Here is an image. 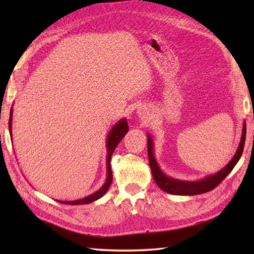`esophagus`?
<instances>
[{
	"label": "esophagus",
	"instance_id": "esophagus-1",
	"mask_svg": "<svg viewBox=\"0 0 254 254\" xmlns=\"http://www.w3.org/2000/svg\"><path fill=\"white\" fill-rule=\"evenodd\" d=\"M146 113H147V112H146V110H145V109H144V108H143V109H139V110L137 111V115L139 116V118H142V119H144V118H146V116H147V115H146Z\"/></svg>",
	"mask_w": 254,
	"mask_h": 254
}]
</instances>
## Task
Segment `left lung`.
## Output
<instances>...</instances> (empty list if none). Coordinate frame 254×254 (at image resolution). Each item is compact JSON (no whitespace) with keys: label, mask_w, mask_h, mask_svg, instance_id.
<instances>
[{"label":"left lung","mask_w":254,"mask_h":254,"mask_svg":"<svg viewBox=\"0 0 254 254\" xmlns=\"http://www.w3.org/2000/svg\"><path fill=\"white\" fill-rule=\"evenodd\" d=\"M245 141H246V122H244V127H242V135H241L238 149H237L233 159H231L222 170L216 172V174L205 177L201 180L187 181V180L175 179V178L167 176L165 172L160 169V167L157 163V160H156L155 154H154L153 137L148 133L147 134L148 159H149L150 170H152L153 178L156 182V185H157L163 191L170 194H175V195H196V194H202V193L213 190V189L216 188L219 183L230 174V171L234 169L236 164L239 161L242 152H244Z\"/></svg>","instance_id":"obj_1"}]
</instances>
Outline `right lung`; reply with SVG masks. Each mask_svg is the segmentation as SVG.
<instances>
[{
    "instance_id": "1",
    "label": "right lung",
    "mask_w": 254,
    "mask_h": 254,
    "mask_svg": "<svg viewBox=\"0 0 254 254\" xmlns=\"http://www.w3.org/2000/svg\"><path fill=\"white\" fill-rule=\"evenodd\" d=\"M12 117H13V108H10V112H9V121H8V128H9V134L12 136ZM128 131V126H127V119H121L120 121H118L115 126L111 127V130L109 134L107 135L106 139V147H107V179L98 191H96L95 193L90 194V195L79 198V199H75V201H58L62 204H69V205H80V204H89L94 201H97V199L102 197L107 193L108 189H109L111 182H112V171H111V166H110V159L111 156L115 152V149L117 147V145L121 142V139L124 137V135L127 133Z\"/></svg>"
}]
</instances>
